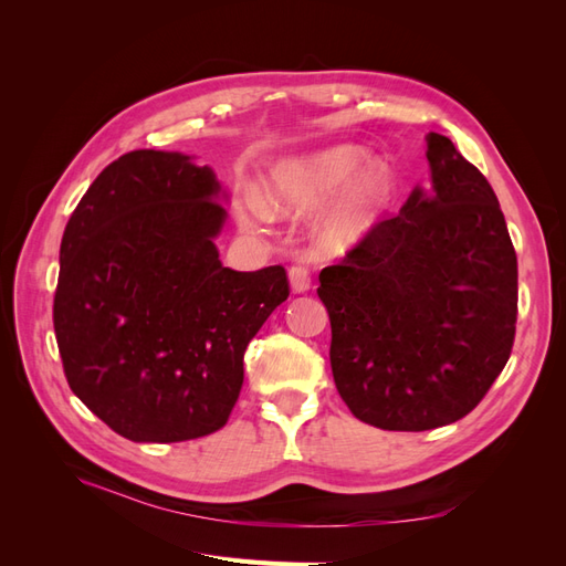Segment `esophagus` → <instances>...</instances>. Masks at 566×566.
Wrapping results in <instances>:
<instances>
[{
	"mask_svg": "<svg viewBox=\"0 0 566 566\" xmlns=\"http://www.w3.org/2000/svg\"><path fill=\"white\" fill-rule=\"evenodd\" d=\"M290 285H293V293H306L312 287V271L306 264H293L287 271Z\"/></svg>",
	"mask_w": 566,
	"mask_h": 566,
	"instance_id": "34e87169",
	"label": "esophagus"
}]
</instances>
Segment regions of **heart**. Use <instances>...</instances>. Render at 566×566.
Segmentation results:
<instances>
[{
    "label": "heart",
    "mask_w": 566,
    "mask_h": 566,
    "mask_svg": "<svg viewBox=\"0 0 566 566\" xmlns=\"http://www.w3.org/2000/svg\"><path fill=\"white\" fill-rule=\"evenodd\" d=\"M366 163V153L352 146L325 148L312 156L283 163L269 181L271 205L283 214H310L333 200ZM391 191V177L385 167L373 165L358 177L349 191L321 221L318 241L325 250L339 252L358 243L378 224L382 205ZM252 219H264V205L252 198L248 202Z\"/></svg>",
    "instance_id": "1"
}]
</instances>
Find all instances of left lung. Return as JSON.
Listing matches in <instances>:
<instances>
[{
  "instance_id": "1",
  "label": "left lung",
  "mask_w": 566,
  "mask_h": 566,
  "mask_svg": "<svg viewBox=\"0 0 566 566\" xmlns=\"http://www.w3.org/2000/svg\"><path fill=\"white\" fill-rule=\"evenodd\" d=\"M424 142L432 193L416 188L316 290L342 401L391 432L465 418L505 368L517 323V254L499 198L451 139Z\"/></svg>"
}]
</instances>
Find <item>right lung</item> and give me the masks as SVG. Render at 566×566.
<instances>
[{
  "instance_id": "obj_1",
  "label": "right lung",
  "mask_w": 566,
  "mask_h": 566,
  "mask_svg": "<svg viewBox=\"0 0 566 566\" xmlns=\"http://www.w3.org/2000/svg\"><path fill=\"white\" fill-rule=\"evenodd\" d=\"M217 191L212 169L181 153L132 150L94 179L63 231L54 331L65 380L129 441L221 430L250 339L290 295L281 264L219 262Z\"/></svg>"
}]
</instances>
